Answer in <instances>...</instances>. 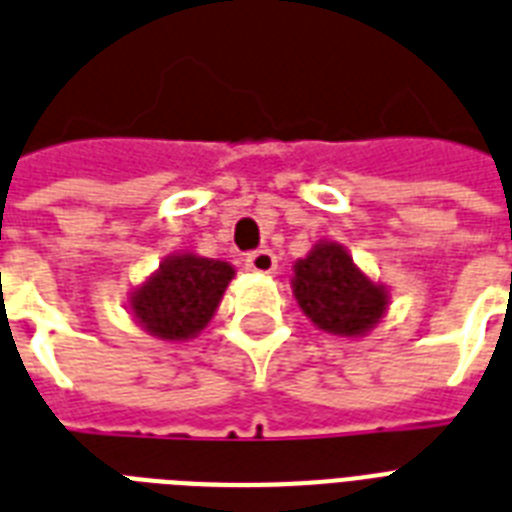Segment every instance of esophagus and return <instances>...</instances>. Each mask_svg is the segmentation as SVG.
Returning <instances> with one entry per match:
<instances>
[{
    "mask_svg": "<svg viewBox=\"0 0 512 512\" xmlns=\"http://www.w3.org/2000/svg\"><path fill=\"white\" fill-rule=\"evenodd\" d=\"M247 268L252 270V273H273V270L278 268V260L276 255L270 252V249H257V252H252V255L247 257Z\"/></svg>",
    "mask_w": 512,
    "mask_h": 512,
    "instance_id": "obj_1",
    "label": "esophagus"
}]
</instances>
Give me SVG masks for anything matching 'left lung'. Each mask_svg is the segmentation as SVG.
I'll use <instances>...</instances> for the list:
<instances>
[{"label":"left lung","mask_w":512,"mask_h":512,"mask_svg":"<svg viewBox=\"0 0 512 512\" xmlns=\"http://www.w3.org/2000/svg\"><path fill=\"white\" fill-rule=\"evenodd\" d=\"M292 270L299 310L326 334L360 339L389 313V286L373 281L339 242L321 239Z\"/></svg>","instance_id":"8db88e82"}]
</instances>
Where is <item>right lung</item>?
Segmentation results:
<instances>
[{
    "label": "right lung",
    "mask_w": 512,
    "mask_h": 512,
    "mask_svg": "<svg viewBox=\"0 0 512 512\" xmlns=\"http://www.w3.org/2000/svg\"><path fill=\"white\" fill-rule=\"evenodd\" d=\"M236 268L197 252H176L128 292V313L149 336L186 342L213 321Z\"/></svg>",
    "instance_id": "obj_1"
}]
</instances>
